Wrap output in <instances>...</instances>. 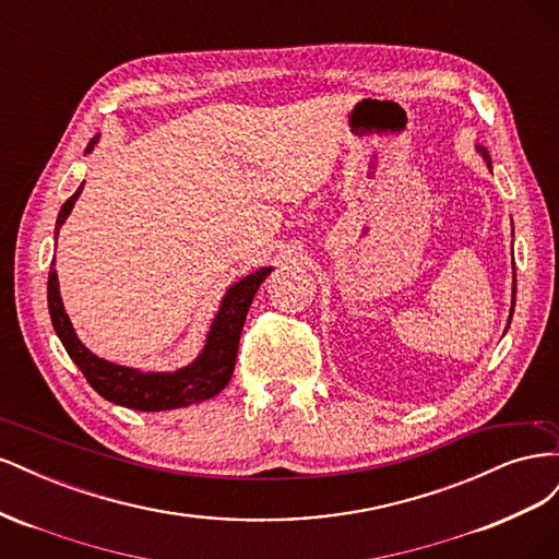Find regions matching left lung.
<instances>
[{
    "label": "left lung",
    "mask_w": 559,
    "mask_h": 559,
    "mask_svg": "<svg viewBox=\"0 0 559 559\" xmlns=\"http://www.w3.org/2000/svg\"><path fill=\"white\" fill-rule=\"evenodd\" d=\"M478 151H483V156H485V160H487V165H489V156H487V151H485L483 146H478ZM513 270H515V261H513ZM513 308H515V275H513V302H511V317H513ZM509 324H511V319H509Z\"/></svg>",
    "instance_id": "8db88e82"
}]
</instances>
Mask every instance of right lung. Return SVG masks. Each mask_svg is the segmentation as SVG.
Segmentation results:
<instances>
[{"instance_id": "right-lung-1", "label": "right lung", "mask_w": 559, "mask_h": 559, "mask_svg": "<svg viewBox=\"0 0 559 559\" xmlns=\"http://www.w3.org/2000/svg\"><path fill=\"white\" fill-rule=\"evenodd\" d=\"M97 140L99 134H95L91 140L86 154H91ZM81 191H83V183L79 186L76 193L64 202L58 214L56 242H58L60 226L64 224V218L70 216ZM53 265L56 261L50 263V273H48V312L60 343L64 345L67 354H70L72 361L79 366L81 373L86 376L88 384L99 396L116 405H126V408L142 411V413L186 408V405L202 403L222 392V389L230 382L235 359H238L240 333H242L251 300L257 296L261 282L270 275V270H273V267H261L257 273H251L230 286L222 300V308H218L212 321L207 343L191 366L179 368L175 373H144V370H138V368L118 366V364L99 359L79 341L72 329V321L62 308L58 275Z\"/></svg>"}]
</instances>
